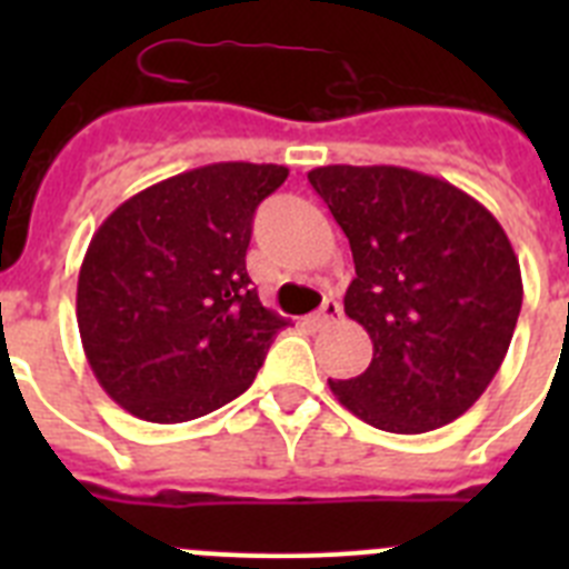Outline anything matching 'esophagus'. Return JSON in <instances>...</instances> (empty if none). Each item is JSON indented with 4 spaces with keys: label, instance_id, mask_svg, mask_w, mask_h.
Instances as JSON below:
<instances>
[{
    "label": "esophagus",
    "instance_id": "1",
    "mask_svg": "<svg viewBox=\"0 0 569 569\" xmlns=\"http://www.w3.org/2000/svg\"><path fill=\"white\" fill-rule=\"evenodd\" d=\"M341 316V308H339V301L336 299H328L325 305H321V310H316L313 316H310V321H313L316 328H325V325H333L336 319Z\"/></svg>",
    "mask_w": 569,
    "mask_h": 569
}]
</instances>
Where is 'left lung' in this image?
Masks as SVG:
<instances>
[{"label":"left lung","mask_w":569,"mask_h":569,"mask_svg":"<svg viewBox=\"0 0 569 569\" xmlns=\"http://www.w3.org/2000/svg\"><path fill=\"white\" fill-rule=\"evenodd\" d=\"M353 250L345 313L373 341L336 399L387 433H427L467 413L510 347L521 270L496 216L456 184L393 164L308 173Z\"/></svg>","instance_id":"8db88e82"}]
</instances>
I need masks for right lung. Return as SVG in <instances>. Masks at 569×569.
I'll return each instance as SVG.
<instances>
[{
	"mask_svg": "<svg viewBox=\"0 0 569 569\" xmlns=\"http://www.w3.org/2000/svg\"><path fill=\"white\" fill-rule=\"evenodd\" d=\"M281 164L219 162L130 196L93 233L77 321L104 393L136 419L179 425L253 385L288 321L244 268L253 213Z\"/></svg>",
	"mask_w": 569,
	"mask_h": 569,
	"instance_id": "add662e5",
	"label": "right lung"
}]
</instances>
